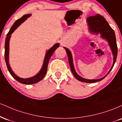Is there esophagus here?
Returning <instances> with one entry per match:
<instances>
[{
  "label": "esophagus",
  "instance_id": "esophagus-1",
  "mask_svg": "<svg viewBox=\"0 0 122 122\" xmlns=\"http://www.w3.org/2000/svg\"><path fill=\"white\" fill-rule=\"evenodd\" d=\"M61 44L62 45V42H61Z\"/></svg>",
  "mask_w": 122,
  "mask_h": 122
}]
</instances>
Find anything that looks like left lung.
I'll return each instance as SVG.
<instances>
[{
	"instance_id": "1",
	"label": "left lung",
	"mask_w": 122,
	"mask_h": 122,
	"mask_svg": "<svg viewBox=\"0 0 122 122\" xmlns=\"http://www.w3.org/2000/svg\"><path fill=\"white\" fill-rule=\"evenodd\" d=\"M86 23L88 27V30L90 33L93 34L97 35L100 34V37L104 39L108 43V45L110 47L112 53L113 55V64L111 68L108 71V73L103 77L100 78L99 79H92L89 80L84 79L79 76L76 72L75 66L73 65V57L71 51L66 47H64L67 53V55L68 57V60H69V64L71 67V71H72L73 75L75 77L76 79H77L79 81L87 82V83H93V82L100 81L104 79L108 75L109 73L111 71L115 63L116 60H117V41H116L115 34L114 30L110 27L106 19L102 16L100 14H97L93 16H89L86 19Z\"/></svg>"
}]
</instances>
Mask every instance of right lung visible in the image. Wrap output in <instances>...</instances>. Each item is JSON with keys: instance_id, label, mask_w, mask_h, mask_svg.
<instances>
[{"instance_id": "add662e5", "label": "right lung", "mask_w": 122, "mask_h": 122, "mask_svg": "<svg viewBox=\"0 0 122 122\" xmlns=\"http://www.w3.org/2000/svg\"><path fill=\"white\" fill-rule=\"evenodd\" d=\"M31 15V14H29L24 15L22 18L20 19H18L17 20L15 21V22L12 25V27H11L10 30L8 34H7L6 38H5V61L6 63L7 66V69L9 71L11 75L13 77L14 79L17 80L18 82H20L22 84H33L37 83V82H39L42 79H43V77L45 76L46 73L47 72V65H48L50 57L53 55V53L55 51V50L57 49L59 47L60 44L58 43H56L51 48L49 49L46 51L45 54V56L44 60H43V63L41 69L39 72L38 73L37 75H36L34 76L31 77L26 78V79H23V78H21L20 77L18 76L17 75H15L14 72L12 71V70L11 68L10 65L9 63V47H10V40L11 37V34L14 33V31L16 30L17 28L19 27L20 25L22 24L23 22H24L28 18L30 17Z\"/></svg>"}]
</instances>
